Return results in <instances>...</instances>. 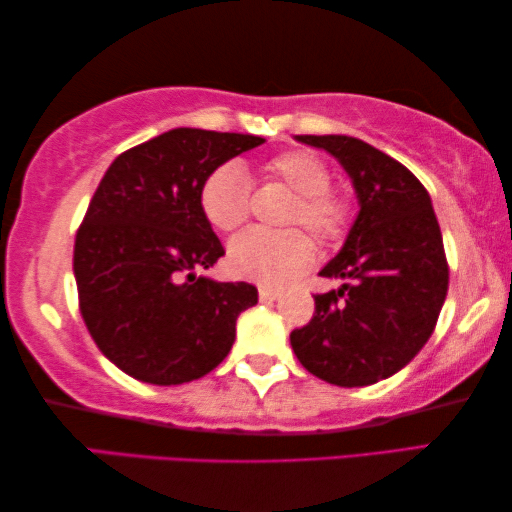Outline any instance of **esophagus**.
I'll list each match as a JSON object with an SVG mask.
<instances>
[{
	"mask_svg": "<svg viewBox=\"0 0 512 512\" xmlns=\"http://www.w3.org/2000/svg\"><path fill=\"white\" fill-rule=\"evenodd\" d=\"M258 297H261V302L270 304V302H274L279 297V290H272V288H267V286H261V288H258Z\"/></svg>",
	"mask_w": 512,
	"mask_h": 512,
	"instance_id": "34e87169",
	"label": "esophagus"
}]
</instances>
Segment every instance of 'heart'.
<instances>
[{
    "label": "heart",
    "instance_id": "heart-1",
    "mask_svg": "<svg viewBox=\"0 0 512 512\" xmlns=\"http://www.w3.org/2000/svg\"><path fill=\"white\" fill-rule=\"evenodd\" d=\"M265 171L281 178L297 201L288 212V224L306 226L320 240H336L350 226V203L336 194L327 164L311 151H286L267 160ZM249 176L240 162L215 167L199 187V206L206 222L217 231H235L249 217ZM316 249L300 229H249L229 247V267L235 277L263 286H283L309 270Z\"/></svg>",
    "mask_w": 512,
    "mask_h": 512
}]
</instances>
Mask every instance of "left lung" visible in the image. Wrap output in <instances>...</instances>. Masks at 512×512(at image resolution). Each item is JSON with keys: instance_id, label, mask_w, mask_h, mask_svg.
<instances>
[{"instance_id": "obj_1", "label": "left lung", "mask_w": 512, "mask_h": 512, "mask_svg": "<svg viewBox=\"0 0 512 512\" xmlns=\"http://www.w3.org/2000/svg\"><path fill=\"white\" fill-rule=\"evenodd\" d=\"M297 141L343 164L359 215L343 249L320 270L345 283L313 295L316 313L290 332V345L320 380L366 387L410 364L435 332L448 290L442 231L426 187L387 153L345 135Z\"/></svg>"}]
</instances>
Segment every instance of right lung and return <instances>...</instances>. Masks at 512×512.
I'll list each match as a JSON object with an SVG mask.
<instances>
[{"label":"right lung","instance_id":"add662e5","mask_svg":"<svg viewBox=\"0 0 512 512\" xmlns=\"http://www.w3.org/2000/svg\"><path fill=\"white\" fill-rule=\"evenodd\" d=\"M263 141L176 128L128 148L102 176L75 235L77 297L102 355L135 380H199L229 355L235 320L258 302L251 283L196 272L224 256L199 206L203 178Z\"/></svg>","mask_w":512,"mask_h":512}]
</instances>
